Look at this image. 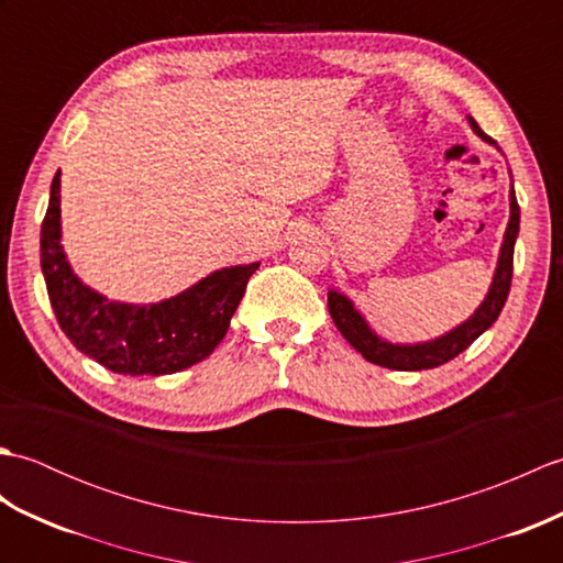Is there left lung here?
Listing matches in <instances>:
<instances>
[{
	"instance_id": "8db88e82",
	"label": "left lung",
	"mask_w": 563,
	"mask_h": 563,
	"mask_svg": "<svg viewBox=\"0 0 563 563\" xmlns=\"http://www.w3.org/2000/svg\"><path fill=\"white\" fill-rule=\"evenodd\" d=\"M470 123H472L476 135L486 142H492V145H496V142L488 137L484 130L476 125V121H472V118H470ZM518 230H520V206L516 200V190H510V220H508V230L504 236V246H500V256H498L492 290H488L482 307L476 309V312L466 319L464 324L445 333V336L428 341V343H416V345H399V343L382 341L377 333L367 327V321L353 307L349 297H343L341 292L331 290L329 292V312H331L333 324H336V329L343 333V339L349 341L353 349L365 357V361L382 365V367L404 369V373H409V369H430V367H438L442 363L452 361V357H457L462 351L470 349V345L479 339L488 327L494 324L500 314V309H504V305L508 300V292H510V280H512V249H516Z\"/></svg>"
}]
</instances>
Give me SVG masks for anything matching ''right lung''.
<instances>
[{"mask_svg": "<svg viewBox=\"0 0 563 563\" xmlns=\"http://www.w3.org/2000/svg\"><path fill=\"white\" fill-rule=\"evenodd\" d=\"M47 297L77 351L118 375H174L218 349L258 263L214 271L194 288L157 305L109 302L87 288L59 246V172L41 227Z\"/></svg>", "mask_w": 563, "mask_h": 563, "instance_id": "add662e5", "label": "right lung"}]
</instances>
